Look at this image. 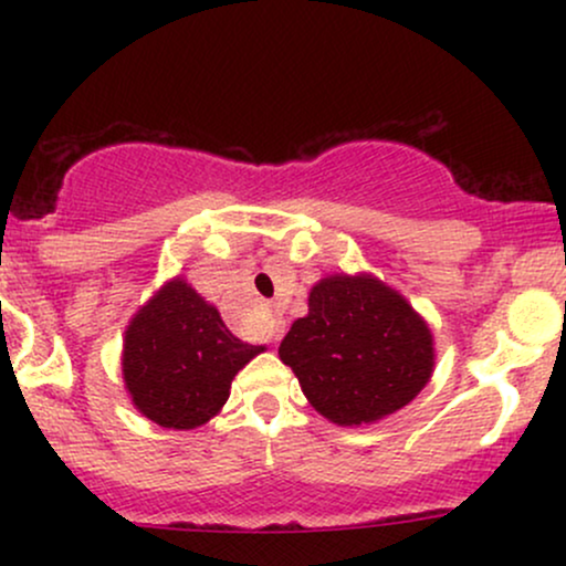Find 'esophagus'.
<instances>
[{"mask_svg":"<svg viewBox=\"0 0 566 566\" xmlns=\"http://www.w3.org/2000/svg\"><path fill=\"white\" fill-rule=\"evenodd\" d=\"M282 335H284V322L276 319V316H271V319H269V337L276 343V340H282Z\"/></svg>","mask_w":566,"mask_h":566,"instance_id":"34e87169","label":"esophagus"}]
</instances>
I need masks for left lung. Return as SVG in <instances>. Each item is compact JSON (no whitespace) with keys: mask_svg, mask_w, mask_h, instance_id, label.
Instances as JSON below:
<instances>
[{"mask_svg":"<svg viewBox=\"0 0 566 566\" xmlns=\"http://www.w3.org/2000/svg\"><path fill=\"white\" fill-rule=\"evenodd\" d=\"M279 359L305 399L335 426H369L399 412L431 380L437 350L428 322L378 276L329 274L308 292Z\"/></svg>","mask_w":566,"mask_h":566,"instance_id":"1","label":"left lung"}]
</instances>
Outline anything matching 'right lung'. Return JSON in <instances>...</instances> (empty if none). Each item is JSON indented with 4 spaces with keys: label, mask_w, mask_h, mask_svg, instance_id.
I'll list each match as a JSON object with an SVG mask.
<instances>
[{
    "label": "right lung",
    "mask_w": 566,
    "mask_h": 566,
    "mask_svg": "<svg viewBox=\"0 0 566 566\" xmlns=\"http://www.w3.org/2000/svg\"><path fill=\"white\" fill-rule=\"evenodd\" d=\"M265 346L239 340L184 276L140 305L122 340V380L143 418L191 431L229 401L231 380Z\"/></svg>",
    "instance_id": "add662e5"
}]
</instances>
